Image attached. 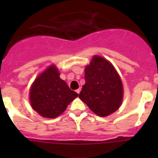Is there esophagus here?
<instances>
[{
  "mask_svg": "<svg viewBox=\"0 0 158 158\" xmlns=\"http://www.w3.org/2000/svg\"><path fill=\"white\" fill-rule=\"evenodd\" d=\"M76 92H77V93H78V94H79V93H80V92H81V88H79L78 89H77Z\"/></svg>",
  "mask_w": 158,
  "mask_h": 158,
  "instance_id": "obj_1",
  "label": "esophagus"
}]
</instances>
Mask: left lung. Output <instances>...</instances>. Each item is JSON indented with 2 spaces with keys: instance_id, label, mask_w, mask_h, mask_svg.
<instances>
[{
  "instance_id": "8db88e82",
  "label": "left lung",
  "mask_w": 158,
  "mask_h": 158,
  "mask_svg": "<svg viewBox=\"0 0 158 158\" xmlns=\"http://www.w3.org/2000/svg\"><path fill=\"white\" fill-rule=\"evenodd\" d=\"M85 72V84L79 93V98L99 116H107L117 111L122 104L123 88L112 64L95 55Z\"/></svg>"
}]
</instances>
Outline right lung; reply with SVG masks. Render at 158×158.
Returning a JSON list of instances; mask_svg holds the SVG:
<instances>
[{
    "label": "right lung",
    "mask_w": 158,
    "mask_h": 158,
    "mask_svg": "<svg viewBox=\"0 0 158 158\" xmlns=\"http://www.w3.org/2000/svg\"><path fill=\"white\" fill-rule=\"evenodd\" d=\"M59 75L57 67L50 65L36 77L31 87V105L41 116L56 118L77 97V93L71 90Z\"/></svg>",
    "instance_id": "obj_1"
}]
</instances>
